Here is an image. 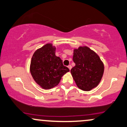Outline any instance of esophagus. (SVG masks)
Masks as SVG:
<instances>
[{"label": "esophagus", "instance_id": "34e87169", "mask_svg": "<svg viewBox=\"0 0 127 127\" xmlns=\"http://www.w3.org/2000/svg\"><path fill=\"white\" fill-rule=\"evenodd\" d=\"M67 67H68V68H69V70H71V68H72V65H68Z\"/></svg>", "mask_w": 127, "mask_h": 127}]
</instances>
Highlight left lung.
<instances>
[{
    "instance_id": "left-lung-1",
    "label": "left lung",
    "mask_w": 127,
    "mask_h": 127,
    "mask_svg": "<svg viewBox=\"0 0 127 127\" xmlns=\"http://www.w3.org/2000/svg\"><path fill=\"white\" fill-rule=\"evenodd\" d=\"M73 60L75 67L70 72L77 87L90 91L100 84L104 65L98 55L87 46H81L73 50Z\"/></svg>"
}]
</instances>
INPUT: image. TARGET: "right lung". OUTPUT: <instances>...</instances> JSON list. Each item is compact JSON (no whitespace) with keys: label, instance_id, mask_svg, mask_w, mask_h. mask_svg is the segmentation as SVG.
I'll return each mask as SVG.
<instances>
[{"label":"right lung","instance_id":"obj_1","mask_svg":"<svg viewBox=\"0 0 127 127\" xmlns=\"http://www.w3.org/2000/svg\"><path fill=\"white\" fill-rule=\"evenodd\" d=\"M55 50L52 43H46L35 51L30 62V71L33 79L44 90L59 85L63 76L70 71L55 55Z\"/></svg>","mask_w":127,"mask_h":127}]
</instances>
